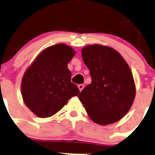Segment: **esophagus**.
Instances as JSON below:
<instances>
[{
	"label": "esophagus",
	"instance_id": "esophagus-1",
	"mask_svg": "<svg viewBox=\"0 0 155 155\" xmlns=\"http://www.w3.org/2000/svg\"><path fill=\"white\" fill-rule=\"evenodd\" d=\"M84 86L83 84H79L78 85V89L80 90V91H81L82 90L84 89Z\"/></svg>",
	"mask_w": 155,
	"mask_h": 155
}]
</instances>
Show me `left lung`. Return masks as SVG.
I'll use <instances>...</instances> for the list:
<instances>
[{
	"instance_id": "1",
	"label": "left lung",
	"mask_w": 155,
	"mask_h": 155,
	"mask_svg": "<svg viewBox=\"0 0 155 155\" xmlns=\"http://www.w3.org/2000/svg\"><path fill=\"white\" fill-rule=\"evenodd\" d=\"M92 81L78 98L91 120L101 126L118 122L126 116L135 97V81L129 64L119 51L94 44L81 50Z\"/></svg>"
}]
</instances>
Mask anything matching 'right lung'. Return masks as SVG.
<instances>
[{"mask_svg": "<svg viewBox=\"0 0 155 155\" xmlns=\"http://www.w3.org/2000/svg\"><path fill=\"white\" fill-rule=\"evenodd\" d=\"M76 51L64 43L47 47L27 68L21 81L23 100L36 116H54L78 95V87L71 82L68 64Z\"/></svg>", "mask_w": 155, "mask_h": 155, "instance_id": "right-lung-1", "label": "right lung"}]
</instances>
